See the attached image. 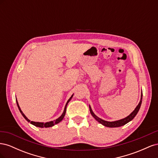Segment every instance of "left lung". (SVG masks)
<instances>
[{
    "label": "left lung",
    "mask_w": 158,
    "mask_h": 158,
    "mask_svg": "<svg viewBox=\"0 0 158 158\" xmlns=\"http://www.w3.org/2000/svg\"><path fill=\"white\" fill-rule=\"evenodd\" d=\"M142 92L141 94V98H140V101L138 103V106H136V107L135 108V109L134 110V111L129 114L128 116H127V117L121 119V120H118V121H112V122H110V121H104L103 119L99 118L98 116L95 115L94 114V113L93 112L92 108H91L90 106H89V111L91 113V114L93 116V117L95 119V120L98 121L99 123H101L102 125H104L105 127H111V128H114V127H121L126 125L127 123H128V122H130L131 121H132V119L135 117V116L136 115V114L138 113V111H139V109L140 108L141 106V104H142Z\"/></svg>",
    "instance_id": "left-lung-1"
}]
</instances>
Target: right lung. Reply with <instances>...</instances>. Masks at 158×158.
<instances>
[{
	"label": "right lung",
	"mask_w": 158,
	"mask_h": 158,
	"mask_svg": "<svg viewBox=\"0 0 158 158\" xmlns=\"http://www.w3.org/2000/svg\"><path fill=\"white\" fill-rule=\"evenodd\" d=\"M73 95H74V94L72 95V96H71V97L70 98V99L68 100L67 102H66V105H65L64 109V111H63V114H62L61 115H60V117H59L58 118L55 119V120H54V121H49V122H47V123H40V122H34V121H31L30 120H29V119H28V118L26 117V116L25 114H23V112L22 111V110H21V109H20V106H19V104H18V103L17 99H16V103H17V106H18V107L19 110H20V111L21 114H22V116L25 118V119H26V120L27 122L30 123L31 124V125H34V126H35V127H40V128H44V127H45V128H48V127H52V126H54L55 125H56V124L59 123H60V122L62 120H63V118L64 117L65 114H66V106H67V105H68L69 102L70 101V99H72V98L73 97Z\"/></svg>",
	"instance_id": "add662e5"
}]
</instances>
